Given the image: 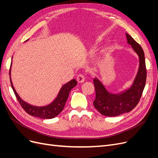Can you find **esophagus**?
I'll list each match as a JSON object with an SVG mask.
<instances>
[{"mask_svg": "<svg viewBox=\"0 0 158 158\" xmlns=\"http://www.w3.org/2000/svg\"><path fill=\"white\" fill-rule=\"evenodd\" d=\"M76 79L79 83H82L85 81V75L84 74H80L78 75Z\"/></svg>", "mask_w": 158, "mask_h": 158, "instance_id": "1", "label": "esophagus"}]
</instances>
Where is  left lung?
<instances>
[{
  "label": "left lung",
  "instance_id": "obj_1",
  "mask_svg": "<svg viewBox=\"0 0 158 158\" xmlns=\"http://www.w3.org/2000/svg\"><path fill=\"white\" fill-rule=\"evenodd\" d=\"M126 36L128 44L139 56V69L132 86L120 94L109 93L98 79L94 80L95 90L94 106L102 115L115 117L130 112L139 102L145 87L146 68L144 51L131 35L126 33Z\"/></svg>",
  "mask_w": 158,
  "mask_h": 158
}]
</instances>
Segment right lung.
I'll return each mask as SVG.
<instances>
[{
	"label": "right lung",
	"instance_id": "1",
	"mask_svg": "<svg viewBox=\"0 0 158 158\" xmlns=\"http://www.w3.org/2000/svg\"><path fill=\"white\" fill-rule=\"evenodd\" d=\"M9 75H10V84L14 93L15 94L16 99H18L19 103L20 104L23 109L27 114H30V115L41 118H52L58 115L64 109L66 100H67L69 97L70 91L77 84V82H76V80L73 79L70 80V82L64 84L62 87L58 95H57V97L54 100V102H52L51 104L47 105L46 106L37 107L31 106V105L25 102L19 96L12 83L10 78V70H9Z\"/></svg>",
	"mask_w": 158,
	"mask_h": 158
}]
</instances>
